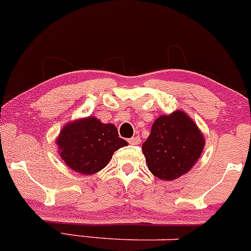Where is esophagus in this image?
Segmentation results:
<instances>
[{
  "instance_id": "obj_1",
  "label": "esophagus",
  "mask_w": 251,
  "mask_h": 251,
  "mask_svg": "<svg viewBox=\"0 0 251 251\" xmlns=\"http://www.w3.org/2000/svg\"><path fill=\"white\" fill-rule=\"evenodd\" d=\"M141 142V139L139 136H133L131 139H129V144L130 145H139Z\"/></svg>"
}]
</instances>
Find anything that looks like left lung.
I'll return each mask as SVG.
<instances>
[{
	"label": "left lung",
	"instance_id": "left-lung-1",
	"mask_svg": "<svg viewBox=\"0 0 251 251\" xmlns=\"http://www.w3.org/2000/svg\"><path fill=\"white\" fill-rule=\"evenodd\" d=\"M204 139L196 123L183 111L158 117L142 153L150 171L158 178L172 180L187 174L203 151Z\"/></svg>",
	"mask_w": 251,
	"mask_h": 251
}]
</instances>
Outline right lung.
Here are the masks:
<instances>
[{"instance_id":"obj_1","label":"right lung","mask_w":251,"mask_h":251,"mask_svg":"<svg viewBox=\"0 0 251 251\" xmlns=\"http://www.w3.org/2000/svg\"><path fill=\"white\" fill-rule=\"evenodd\" d=\"M62 160L75 172L93 175L111 160L115 151L128 142L118 136L117 128L111 123H101L88 116L67 123L56 140Z\"/></svg>"}]
</instances>
